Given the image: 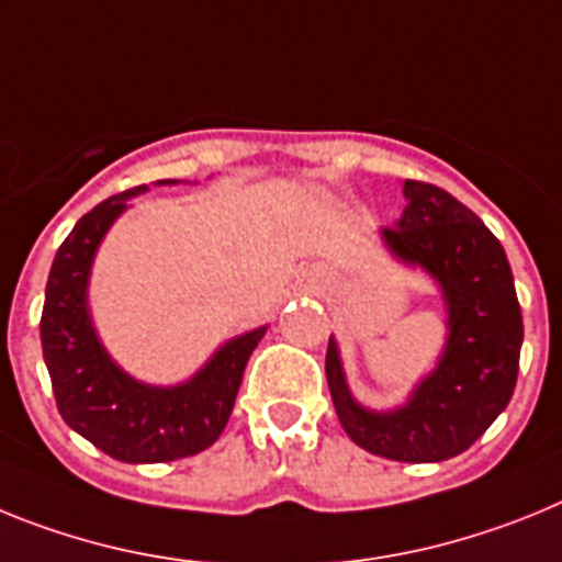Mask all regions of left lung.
Listing matches in <instances>:
<instances>
[{
  "mask_svg": "<svg viewBox=\"0 0 562 562\" xmlns=\"http://www.w3.org/2000/svg\"><path fill=\"white\" fill-rule=\"evenodd\" d=\"M396 226L379 232L393 260L441 291L447 339L436 368L393 409L356 402L330 336L325 356L341 427L362 450L404 463H438L470 450L509 404L524 345V316L504 246L450 192L404 180Z\"/></svg>",
  "mask_w": 562,
  "mask_h": 562,
  "instance_id": "8db88e82",
  "label": "left lung"
}]
</instances>
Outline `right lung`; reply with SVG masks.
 Instances as JSON below:
<instances>
[{
	"mask_svg": "<svg viewBox=\"0 0 562 562\" xmlns=\"http://www.w3.org/2000/svg\"><path fill=\"white\" fill-rule=\"evenodd\" d=\"M144 192L115 194L72 226L50 266L42 311V353L58 413L78 436L124 463L178 461L212 447L232 416L248 356L268 330L262 325L234 336L192 379L166 387L138 382L106 353L87 296L92 262L112 223Z\"/></svg>",
	"mask_w": 562,
	"mask_h": 562,
	"instance_id": "right-lung-1",
	"label": "right lung"
}]
</instances>
